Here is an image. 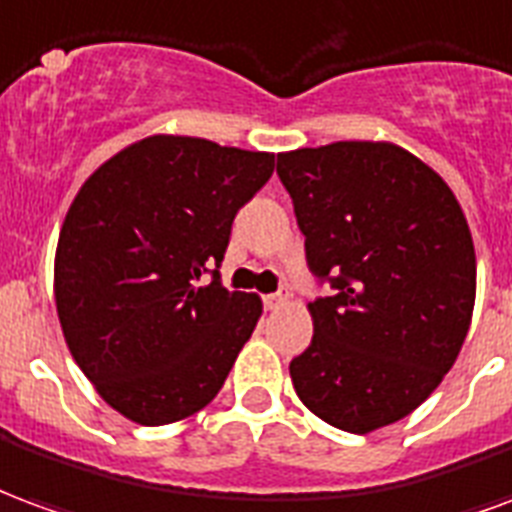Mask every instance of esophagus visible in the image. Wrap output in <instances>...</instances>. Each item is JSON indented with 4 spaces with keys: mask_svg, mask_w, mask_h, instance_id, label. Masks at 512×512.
I'll list each match as a JSON object with an SVG mask.
<instances>
[{
    "mask_svg": "<svg viewBox=\"0 0 512 512\" xmlns=\"http://www.w3.org/2000/svg\"><path fill=\"white\" fill-rule=\"evenodd\" d=\"M289 302V292H275V294H264V308L267 311H278L281 305Z\"/></svg>",
    "mask_w": 512,
    "mask_h": 512,
    "instance_id": "obj_1",
    "label": "esophagus"
}]
</instances>
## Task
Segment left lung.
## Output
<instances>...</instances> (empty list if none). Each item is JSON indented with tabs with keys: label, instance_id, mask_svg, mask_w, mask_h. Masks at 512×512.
<instances>
[{
	"label": "left lung",
	"instance_id": "left-lung-1",
	"mask_svg": "<svg viewBox=\"0 0 512 512\" xmlns=\"http://www.w3.org/2000/svg\"><path fill=\"white\" fill-rule=\"evenodd\" d=\"M308 270L311 346L289 365L324 423L368 434L401 420L453 368L475 308V245L453 190L412 152L335 141L278 155Z\"/></svg>",
	"mask_w": 512,
	"mask_h": 512
}]
</instances>
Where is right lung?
<instances>
[{"mask_svg":"<svg viewBox=\"0 0 512 512\" xmlns=\"http://www.w3.org/2000/svg\"><path fill=\"white\" fill-rule=\"evenodd\" d=\"M272 169L270 152L152 136L106 160L70 204L54 261L59 324L78 368L133 423L204 409L251 338L261 300L223 289L218 267L234 215Z\"/></svg>","mask_w":512,"mask_h":512,"instance_id":"right-lung-1","label":"right lung"}]
</instances>
